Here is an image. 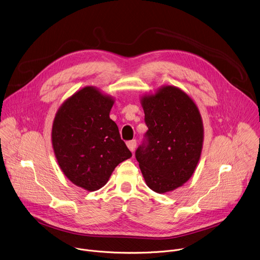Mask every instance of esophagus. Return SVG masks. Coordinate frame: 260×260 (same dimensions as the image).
<instances>
[{"label":"esophagus","instance_id":"esophagus-1","mask_svg":"<svg viewBox=\"0 0 260 260\" xmlns=\"http://www.w3.org/2000/svg\"><path fill=\"white\" fill-rule=\"evenodd\" d=\"M126 145L128 147V149L134 152L135 149H136V146H137V141L136 140H132V141H127L126 142Z\"/></svg>","mask_w":260,"mask_h":260}]
</instances>
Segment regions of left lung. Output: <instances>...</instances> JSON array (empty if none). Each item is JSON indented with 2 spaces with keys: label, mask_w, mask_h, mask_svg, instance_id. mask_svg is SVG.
<instances>
[{
  "label": "left lung",
  "mask_w": 260,
  "mask_h": 260,
  "mask_svg": "<svg viewBox=\"0 0 260 260\" xmlns=\"http://www.w3.org/2000/svg\"><path fill=\"white\" fill-rule=\"evenodd\" d=\"M141 102L148 131L136 158L148 187L166 193L187 182L198 166L202 117L191 98L175 86H164Z\"/></svg>",
  "instance_id": "left-lung-1"
}]
</instances>
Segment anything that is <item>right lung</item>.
Instances as JSON below:
<instances>
[{
  "mask_svg": "<svg viewBox=\"0 0 260 260\" xmlns=\"http://www.w3.org/2000/svg\"><path fill=\"white\" fill-rule=\"evenodd\" d=\"M114 100L86 86L58 109L52 146L67 178L88 191L102 188L114 169L132 156L117 124L109 114Z\"/></svg>",
  "mask_w": 260,
  "mask_h": 260,
  "instance_id": "1",
  "label": "right lung"
}]
</instances>
